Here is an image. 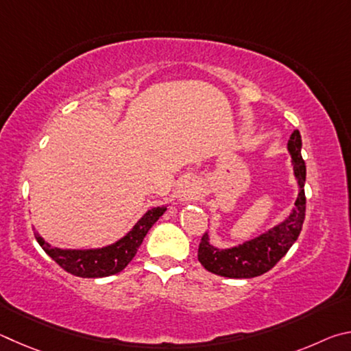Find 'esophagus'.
<instances>
[{
    "label": "esophagus",
    "instance_id": "1",
    "mask_svg": "<svg viewBox=\"0 0 351 351\" xmlns=\"http://www.w3.org/2000/svg\"><path fill=\"white\" fill-rule=\"evenodd\" d=\"M197 194H199L197 182L191 179V177H188V179H183L179 183V186H177V191H176V197L180 202H191L197 197Z\"/></svg>",
    "mask_w": 351,
    "mask_h": 351
}]
</instances>
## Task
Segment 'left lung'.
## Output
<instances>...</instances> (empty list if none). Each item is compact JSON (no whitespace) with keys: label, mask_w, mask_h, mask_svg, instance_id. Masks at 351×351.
I'll return each instance as SVG.
<instances>
[{"label":"left lung","mask_w":351,"mask_h":351,"mask_svg":"<svg viewBox=\"0 0 351 351\" xmlns=\"http://www.w3.org/2000/svg\"><path fill=\"white\" fill-rule=\"evenodd\" d=\"M300 147H302V140H300V134L296 129L288 140V151L291 154L294 176H296L299 185L296 204H294L290 216L259 237L251 239L239 247L228 250L213 247L208 232H205L202 236L197 253L199 262L205 269L213 274L231 279L257 278V276L269 271L288 253V250L298 241L305 219L306 199L304 185L306 168L302 154H300Z\"/></svg>","instance_id":"1"}]
</instances>
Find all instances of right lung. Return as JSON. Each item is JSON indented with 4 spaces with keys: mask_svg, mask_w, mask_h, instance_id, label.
<instances>
[{
    "mask_svg": "<svg viewBox=\"0 0 351 351\" xmlns=\"http://www.w3.org/2000/svg\"><path fill=\"white\" fill-rule=\"evenodd\" d=\"M166 206H157L147 211L141 217L134 228L109 247L98 250H60L51 247L45 239L35 234L36 242L46 251L49 257L58 263L64 271L78 278H106L120 273L128 267V263L137 254V250L143 242L147 231L157 222L160 216H163Z\"/></svg>",
    "mask_w": 351,
    "mask_h": 351,
    "instance_id": "add662e5",
    "label": "right lung"
}]
</instances>
